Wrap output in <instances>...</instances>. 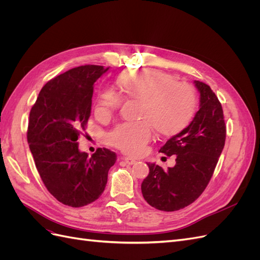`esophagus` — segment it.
I'll return each instance as SVG.
<instances>
[{"mask_svg":"<svg viewBox=\"0 0 260 260\" xmlns=\"http://www.w3.org/2000/svg\"><path fill=\"white\" fill-rule=\"evenodd\" d=\"M121 159H122L125 164H128V165H135V164L137 162L136 159L130 158V157H121Z\"/></svg>","mask_w":260,"mask_h":260,"instance_id":"obj_1","label":"esophagus"}]
</instances>
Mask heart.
<instances>
[{
  "mask_svg": "<svg viewBox=\"0 0 260 260\" xmlns=\"http://www.w3.org/2000/svg\"><path fill=\"white\" fill-rule=\"evenodd\" d=\"M127 99L140 101V122L122 123L108 133L111 145L129 155H139L152 140L153 130L162 137L183 131L198 109V95L191 84L177 82L175 76L157 69L125 70L117 79ZM122 99L112 90L101 93L96 113L108 117L121 106Z\"/></svg>",
  "mask_w": 260,
  "mask_h": 260,
  "instance_id": "b5f03b06",
  "label": "heart"
}]
</instances>
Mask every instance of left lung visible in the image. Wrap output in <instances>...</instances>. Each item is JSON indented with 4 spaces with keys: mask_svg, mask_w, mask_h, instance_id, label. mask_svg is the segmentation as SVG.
Instances as JSON below:
<instances>
[{
    "mask_svg": "<svg viewBox=\"0 0 260 260\" xmlns=\"http://www.w3.org/2000/svg\"><path fill=\"white\" fill-rule=\"evenodd\" d=\"M200 109L187 127L170 138L159 152L176 155L175 167L164 170L148 162V176L141 190L152 207L175 211L200 198L210 181L224 146L225 123L222 106L206 83L195 80Z\"/></svg>",
    "mask_w": 260,
    "mask_h": 260,
    "instance_id": "obj_1",
    "label": "left lung"
}]
</instances>
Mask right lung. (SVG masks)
I'll list each match as a JSON object with an SVG mask.
<instances>
[{"label":"right lung","instance_id":"right-lung-1","mask_svg":"<svg viewBox=\"0 0 260 260\" xmlns=\"http://www.w3.org/2000/svg\"><path fill=\"white\" fill-rule=\"evenodd\" d=\"M107 70L84 65L55 77L30 111L27 140L37 170L48 191L70 207L100 198L117 159L108 148H98L91 157L78 148L91 115L94 82Z\"/></svg>","mask_w":260,"mask_h":260}]
</instances>
